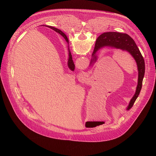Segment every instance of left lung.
<instances>
[{
	"label": "left lung",
	"instance_id": "obj_1",
	"mask_svg": "<svg viewBox=\"0 0 156 156\" xmlns=\"http://www.w3.org/2000/svg\"><path fill=\"white\" fill-rule=\"evenodd\" d=\"M58 33L61 34L63 37H66V35L59 30ZM104 47H110L112 48L120 49L123 51H126L132 55V57L134 58L136 62L138 70V85L136 87L135 94L131 99L128 106L127 109L129 110L134 104L141 90L143 80L145 73L144 60L135 41L129 35L125 33L117 32H107L102 33L98 37L95 44L94 51L92 54L93 58L91 60V63H94L96 61L97 52L100 49Z\"/></svg>",
	"mask_w": 156,
	"mask_h": 156
}]
</instances>
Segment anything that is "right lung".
<instances>
[{
    "mask_svg": "<svg viewBox=\"0 0 156 156\" xmlns=\"http://www.w3.org/2000/svg\"><path fill=\"white\" fill-rule=\"evenodd\" d=\"M49 27L50 28L54 30L55 31L58 33V29H57V28H54V27ZM65 40H66V42H67V43H68V44H69V39H68V38H67V37H66H66H65ZM68 50H69V60H68V66H69V69H70L71 70L73 71V70L75 69V64H74L73 61V60H72V54H71V52H70V50L69 46H68Z\"/></svg>",
    "mask_w": 156,
    "mask_h": 156,
    "instance_id": "add662e5",
    "label": "right lung"
}]
</instances>
